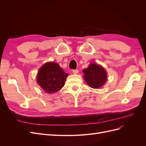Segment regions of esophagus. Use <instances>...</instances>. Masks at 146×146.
I'll return each mask as SVG.
<instances>
[{"label":"esophagus","instance_id":"obj_1","mask_svg":"<svg viewBox=\"0 0 146 146\" xmlns=\"http://www.w3.org/2000/svg\"><path fill=\"white\" fill-rule=\"evenodd\" d=\"M73 73L74 74H77L78 73V69H76V70H73Z\"/></svg>","mask_w":146,"mask_h":146}]
</instances>
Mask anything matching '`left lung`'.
<instances>
[{
    "instance_id": "1",
    "label": "left lung",
    "mask_w": 146,
    "mask_h": 146,
    "mask_svg": "<svg viewBox=\"0 0 146 146\" xmlns=\"http://www.w3.org/2000/svg\"><path fill=\"white\" fill-rule=\"evenodd\" d=\"M83 78L87 85L92 88H100L107 80V72L105 68L98 63H92L83 70Z\"/></svg>"
}]
</instances>
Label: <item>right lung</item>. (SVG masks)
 Returning <instances> with one entry per match:
<instances>
[{
    "label": "right lung",
    "instance_id": "right-lung-1",
    "mask_svg": "<svg viewBox=\"0 0 146 146\" xmlns=\"http://www.w3.org/2000/svg\"><path fill=\"white\" fill-rule=\"evenodd\" d=\"M68 76L60 65L55 62H47L38 70L36 82L47 93L52 94L60 91Z\"/></svg>",
    "mask_w": 146,
    "mask_h": 146
}]
</instances>
